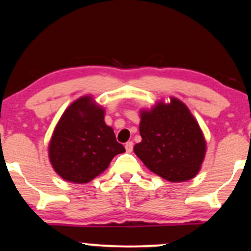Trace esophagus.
I'll return each instance as SVG.
<instances>
[{
  "instance_id": "esophagus-1",
  "label": "esophagus",
  "mask_w": 251,
  "mask_h": 251,
  "mask_svg": "<svg viewBox=\"0 0 251 251\" xmlns=\"http://www.w3.org/2000/svg\"><path fill=\"white\" fill-rule=\"evenodd\" d=\"M125 149H126V152L131 153L132 151H133V143H132V141H128V143H126Z\"/></svg>"
}]
</instances>
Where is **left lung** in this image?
Returning <instances> with one entry per match:
<instances>
[{
	"label": "left lung",
	"instance_id": "left-lung-1",
	"mask_svg": "<svg viewBox=\"0 0 251 251\" xmlns=\"http://www.w3.org/2000/svg\"><path fill=\"white\" fill-rule=\"evenodd\" d=\"M141 141L134 153L153 173L171 182L191 180L201 170L207 143L198 120L185 102L170 97L141 108Z\"/></svg>",
	"mask_w": 251,
	"mask_h": 251
}]
</instances>
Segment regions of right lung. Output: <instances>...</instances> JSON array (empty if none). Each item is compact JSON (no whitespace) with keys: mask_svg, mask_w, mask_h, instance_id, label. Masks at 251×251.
Segmentation results:
<instances>
[{"mask_svg":"<svg viewBox=\"0 0 251 251\" xmlns=\"http://www.w3.org/2000/svg\"><path fill=\"white\" fill-rule=\"evenodd\" d=\"M105 108L86 95L76 99L59 118L49 141V160L63 180L87 183L107 170L125 147L105 124Z\"/></svg>","mask_w":251,"mask_h":251,"instance_id":"add662e5","label":"right lung"}]
</instances>
